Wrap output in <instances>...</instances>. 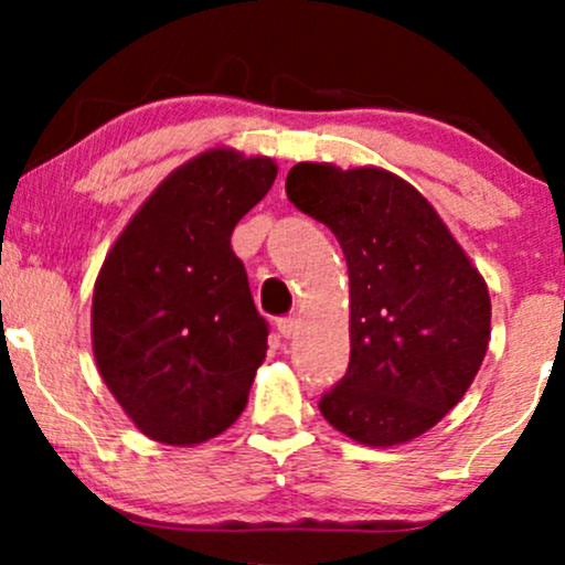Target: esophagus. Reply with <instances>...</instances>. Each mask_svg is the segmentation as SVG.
<instances>
[{
  "label": "esophagus",
  "mask_w": 565,
  "mask_h": 565,
  "mask_svg": "<svg viewBox=\"0 0 565 565\" xmlns=\"http://www.w3.org/2000/svg\"><path fill=\"white\" fill-rule=\"evenodd\" d=\"M297 329H300V319L297 316H287V319H278V334L281 337H295Z\"/></svg>",
  "instance_id": "34e87169"
}]
</instances>
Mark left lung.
Here are the masks:
<instances>
[{"label": "left lung", "mask_w": 565, "mask_h": 565, "mask_svg": "<svg viewBox=\"0 0 565 565\" xmlns=\"http://www.w3.org/2000/svg\"><path fill=\"white\" fill-rule=\"evenodd\" d=\"M287 196L334 233L348 263L350 364L319 401L323 419L380 449L419 438L462 401L483 364V276L430 201L380 167L300 161Z\"/></svg>", "instance_id": "obj_1"}]
</instances>
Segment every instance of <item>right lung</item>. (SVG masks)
<instances>
[{"label":"right lung","instance_id":"1","mask_svg":"<svg viewBox=\"0 0 565 565\" xmlns=\"http://www.w3.org/2000/svg\"><path fill=\"white\" fill-rule=\"evenodd\" d=\"M270 157L210 148L167 174L93 291L97 372L135 427L196 446L236 423L268 350L231 233L276 180Z\"/></svg>","mask_w":565,"mask_h":565}]
</instances>
